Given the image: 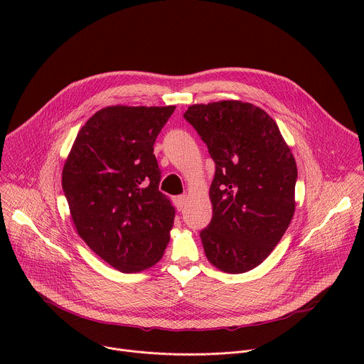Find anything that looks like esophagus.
<instances>
[{"mask_svg": "<svg viewBox=\"0 0 364 364\" xmlns=\"http://www.w3.org/2000/svg\"><path fill=\"white\" fill-rule=\"evenodd\" d=\"M173 201H174V205L177 210H183L184 204H186V196H177L173 198Z\"/></svg>", "mask_w": 364, "mask_h": 364, "instance_id": "34e87169", "label": "esophagus"}]
</instances>
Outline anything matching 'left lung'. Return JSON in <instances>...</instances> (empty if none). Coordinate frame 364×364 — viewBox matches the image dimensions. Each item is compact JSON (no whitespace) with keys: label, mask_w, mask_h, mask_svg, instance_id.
<instances>
[{"label":"left lung","mask_w":364,"mask_h":364,"mask_svg":"<svg viewBox=\"0 0 364 364\" xmlns=\"http://www.w3.org/2000/svg\"><path fill=\"white\" fill-rule=\"evenodd\" d=\"M207 145L216 171L213 216L200 232L209 261L228 274L261 265L295 210L296 164L275 121L239 100L193 105L183 115Z\"/></svg>","instance_id":"left-lung-1"}]
</instances>
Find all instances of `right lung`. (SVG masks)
<instances>
[{
	"instance_id": "1",
	"label": "right lung",
	"mask_w": 364,
	"mask_h": 364,
	"mask_svg": "<svg viewBox=\"0 0 364 364\" xmlns=\"http://www.w3.org/2000/svg\"><path fill=\"white\" fill-rule=\"evenodd\" d=\"M176 107H108L79 131L62 187L79 236L121 272L157 264L174 207L159 190L154 142Z\"/></svg>"
}]
</instances>
